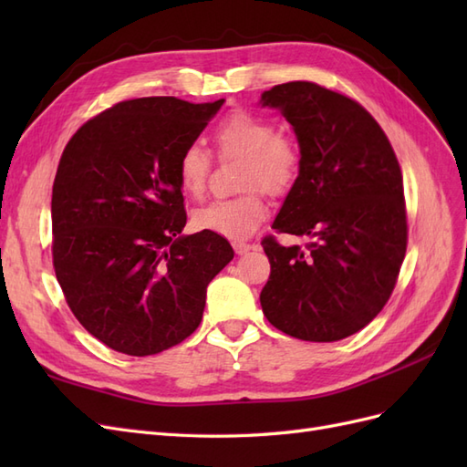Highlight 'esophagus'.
Returning a JSON list of instances; mask_svg holds the SVG:
<instances>
[{
  "mask_svg": "<svg viewBox=\"0 0 467 467\" xmlns=\"http://www.w3.org/2000/svg\"><path fill=\"white\" fill-rule=\"evenodd\" d=\"M234 249H235L237 255H245V253H249L253 249V245L251 244H244V242H235Z\"/></svg>",
  "mask_w": 467,
  "mask_h": 467,
  "instance_id": "esophagus-1",
  "label": "esophagus"
}]
</instances>
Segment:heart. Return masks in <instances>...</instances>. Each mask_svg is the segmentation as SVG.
I'll return each instance as SVG.
<instances>
[{
    "mask_svg": "<svg viewBox=\"0 0 467 467\" xmlns=\"http://www.w3.org/2000/svg\"><path fill=\"white\" fill-rule=\"evenodd\" d=\"M223 155L245 158L244 189H263L268 194H285L298 177L302 155L290 138L280 136L276 124L249 110H235L214 130ZM210 173V153L201 144L182 148L177 160L181 189L191 196H202ZM268 216V206L259 191L237 199L214 201L192 214L196 230L222 237L247 239Z\"/></svg>",
    "mask_w": 467,
    "mask_h": 467,
    "instance_id": "1",
    "label": "heart"
}]
</instances>
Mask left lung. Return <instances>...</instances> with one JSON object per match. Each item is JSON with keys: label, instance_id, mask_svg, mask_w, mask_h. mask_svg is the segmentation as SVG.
<instances>
[{"label": "left lung", "instance_id": "1", "mask_svg": "<svg viewBox=\"0 0 467 467\" xmlns=\"http://www.w3.org/2000/svg\"><path fill=\"white\" fill-rule=\"evenodd\" d=\"M259 103L290 122L302 155L273 228L309 237L306 247L261 242L271 261L263 314L302 341H341L381 312L405 257L398 158L368 110L317 83H282Z\"/></svg>", "mask_w": 467, "mask_h": 467}]
</instances>
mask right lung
Returning <instances> with one entry per match:
<instances>
[{
	"label": "right lung",
	"instance_id": "obj_1",
	"mask_svg": "<svg viewBox=\"0 0 467 467\" xmlns=\"http://www.w3.org/2000/svg\"><path fill=\"white\" fill-rule=\"evenodd\" d=\"M223 99L122 101L69 140L52 187V259L78 321L109 348L150 357L199 327L206 288L234 259L228 239L182 235V148Z\"/></svg>",
	"mask_w": 467,
	"mask_h": 467
}]
</instances>
